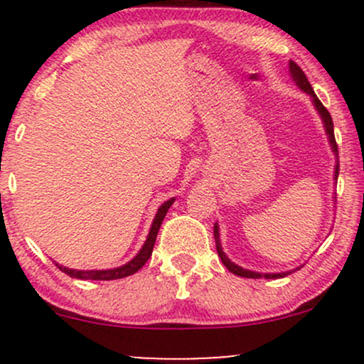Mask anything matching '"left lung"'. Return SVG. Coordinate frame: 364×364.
Masks as SVG:
<instances>
[{"label":"left lung","instance_id":"8db88e82","mask_svg":"<svg viewBox=\"0 0 364 364\" xmlns=\"http://www.w3.org/2000/svg\"><path fill=\"white\" fill-rule=\"evenodd\" d=\"M289 73H291V78L294 80L296 85H298V89H301L304 94H308L311 97V102L313 106H315L316 112L320 114L321 118V123H323V128H325V133H327V139H328V144H330V149H332L333 156H336V168H333V179H336V185H337V178H339V150H337V144H336V136H333V121H332V116H330V112L325 109V106L318 101V97H316L315 90L311 89L310 82H308L306 75L301 68H299L298 65H296L294 61H289ZM336 198V196H333ZM214 237H215V248H217V253H219L220 260L225 265V269L229 270V272H232L235 275H240V277H246V279H281V277H286V275H289L292 272H296V270L301 269L303 265L296 267V269L292 270H287V272H255V270H248V269H243V267L236 265L235 262L229 260L228 255L224 253L223 250V243H220V232H219V224H214Z\"/></svg>","mask_w":364,"mask_h":364}]
</instances>
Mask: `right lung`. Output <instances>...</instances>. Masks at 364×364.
Returning a JSON list of instances; mask_svg holds the SVG:
<instances>
[{"mask_svg":"<svg viewBox=\"0 0 364 364\" xmlns=\"http://www.w3.org/2000/svg\"><path fill=\"white\" fill-rule=\"evenodd\" d=\"M174 200L176 198H169L168 202H164L157 208V214L154 217L152 225H150L147 240H145L144 246H141L140 252L136 253L132 260L124 263V265L114 267V269H106V270H77V269H68V267L60 265V263H56V267L61 270V272L68 274L70 277L82 279V281H114V279H123V277H128V275L139 272L141 267L145 265V262L150 258V255H152L159 229H161L162 220H164V217L168 214L169 207L173 205Z\"/></svg>","mask_w":364,"mask_h":364,"instance_id":"add662e5","label":"right lung"}]
</instances>
